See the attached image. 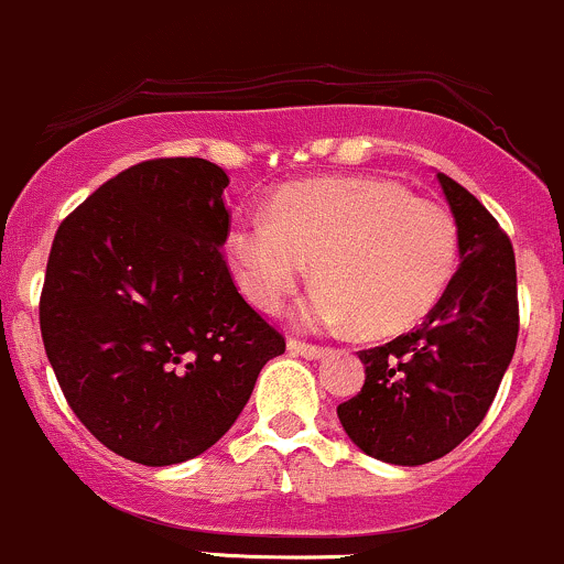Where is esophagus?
<instances>
[{"instance_id":"esophagus-1","label":"esophagus","mask_w":564,"mask_h":564,"mask_svg":"<svg viewBox=\"0 0 564 564\" xmlns=\"http://www.w3.org/2000/svg\"><path fill=\"white\" fill-rule=\"evenodd\" d=\"M288 350L293 352V356H304V358H323L325 352H328V347H323V345H312V341H304V339H290V341H288Z\"/></svg>"}]
</instances>
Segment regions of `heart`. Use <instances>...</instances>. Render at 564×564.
Wrapping results in <instances>:
<instances>
[{"mask_svg": "<svg viewBox=\"0 0 564 564\" xmlns=\"http://www.w3.org/2000/svg\"><path fill=\"white\" fill-rule=\"evenodd\" d=\"M230 254L260 310H280L315 263L321 284L304 323L388 336L421 323L445 295L458 225L443 203L412 197L391 178H312L280 189L265 217L236 225Z\"/></svg>", "mask_w": 564, "mask_h": 564, "instance_id": "heart-1", "label": "heart"}]
</instances>
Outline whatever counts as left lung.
<instances>
[{
	"instance_id": "left-lung-1",
	"label": "left lung",
	"mask_w": 564,
	"mask_h": 564,
	"mask_svg": "<svg viewBox=\"0 0 564 564\" xmlns=\"http://www.w3.org/2000/svg\"><path fill=\"white\" fill-rule=\"evenodd\" d=\"M462 265L417 328L361 350L367 380L336 408L347 437L388 464L434 462L478 429L519 339L516 254L473 193L437 173Z\"/></svg>"
}]
</instances>
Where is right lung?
<instances>
[{
	"instance_id": "add662e5",
	"label": "right lung",
	"mask_w": 564,
	"mask_h": 564,
	"mask_svg": "<svg viewBox=\"0 0 564 564\" xmlns=\"http://www.w3.org/2000/svg\"><path fill=\"white\" fill-rule=\"evenodd\" d=\"M228 173L160 156L108 178L51 243L40 334L78 421L147 467L212 448L284 336L236 290Z\"/></svg>"
}]
</instances>
